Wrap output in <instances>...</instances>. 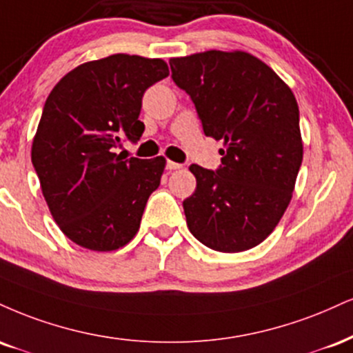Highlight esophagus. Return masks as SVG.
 <instances>
[{
  "instance_id": "esophagus-1",
  "label": "esophagus",
  "mask_w": 353,
  "mask_h": 353,
  "mask_svg": "<svg viewBox=\"0 0 353 353\" xmlns=\"http://www.w3.org/2000/svg\"><path fill=\"white\" fill-rule=\"evenodd\" d=\"M165 168H168L169 171H174V169H181L182 164L174 163V161H168V163H165Z\"/></svg>"
}]
</instances>
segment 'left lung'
Returning a JSON list of instances; mask_svg holds the SVG:
<instances>
[{
  "label": "left lung",
  "mask_w": 353,
  "mask_h": 353,
  "mask_svg": "<svg viewBox=\"0 0 353 353\" xmlns=\"http://www.w3.org/2000/svg\"><path fill=\"white\" fill-rule=\"evenodd\" d=\"M205 136L222 139L219 169L190 165L197 188L182 202L192 235L215 252L260 245L290 205L303 163L291 88L252 54L207 50L169 61Z\"/></svg>",
  "instance_id": "obj_1"
}]
</instances>
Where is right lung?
Returning a JSON list of instances; mask_svg holds the SVG:
<instances>
[{
    "instance_id": "obj_1",
    "label": "right lung",
    "mask_w": 353,
    "mask_h": 353,
    "mask_svg": "<svg viewBox=\"0 0 353 353\" xmlns=\"http://www.w3.org/2000/svg\"><path fill=\"white\" fill-rule=\"evenodd\" d=\"M168 75L161 59L114 54L75 67L49 93L31 159L55 223L74 243L112 252L138 232L165 159L121 161L113 150L139 141L144 92Z\"/></svg>"
}]
</instances>
